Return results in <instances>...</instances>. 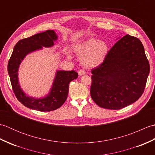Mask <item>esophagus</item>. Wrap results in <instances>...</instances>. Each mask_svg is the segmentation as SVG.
I'll return each instance as SVG.
<instances>
[{
  "mask_svg": "<svg viewBox=\"0 0 155 155\" xmlns=\"http://www.w3.org/2000/svg\"><path fill=\"white\" fill-rule=\"evenodd\" d=\"M78 73L79 76H83V75H84L85 74H86V72H85V71L83 70H79L78 72Z\"/></svg>",
  "mask_w": 155,
  "mask_h": 155,
  "instance_id": "esophagus-1",
  "label": "esophagus"
}]
</instances>
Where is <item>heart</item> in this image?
Returning a JSON list of instances; mask_svg holds the SVG:
<instances>
[{
  "label": "heart",
  "instance_id": "1",
  "mask_svg": "<svg viewBox=\"0 0 155 155\" xmlns=\"http://www.w3.org/2000/svg\"><path fill=\"white\" fill-rule=\"evenodd\" d=\"M72 51L80 56L81 64L84 67L95 68L105 60L109 51V45L104 40L89 38L74 44ZM67 57L71 58L70 54Z\"/></svg>",
  "mask_w": 155,
  "mask_h": 155
}]
</instances>
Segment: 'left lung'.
<instances>
[{"mask_svg": "<svg viewBox=\"0 0 155 155\" xmlns=\"http://www.w3.org/2000/svg\"><path fill=\"white\" fill-rule=\"evenodd\" d=\"M119 38L103 63L91 71V98L107 109H120L136 102L143 93L150 71L139 39L128 35Z\"/></svg>", "mask_w": 155, "mask_h": 155, "instance_id": "1", "label": "left lung"}]
</instances>
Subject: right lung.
<instances>
[{
	"label": "right lung",
	"mask_w": 155,
	"mask_h": 155,
	"mask_svg": "<svg viewBox=\"0 0 155 155\" xmlns=\"http://www.w3.org/2000/svg\"><path fill=\"white\" fill-rule=\"evenodd\" d=\"M57 40L58 35L54 31L48 30L20 40L13 49L8 64L12 89L17 99L31 109L47 112L61 107L67 98L69 83L78 77V73L74 71L57 70L50 91L40 98L28 96L22 89L18 81V70L22 61L28 54L42 50L43 47H52Z\"/></svg>",
	"instance_id": "1"
}]
</instances>
